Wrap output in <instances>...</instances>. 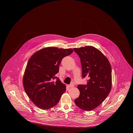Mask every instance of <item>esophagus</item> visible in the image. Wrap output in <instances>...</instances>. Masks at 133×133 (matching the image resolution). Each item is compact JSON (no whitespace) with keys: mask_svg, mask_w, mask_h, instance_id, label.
<instances>
[{"mask_svg":"<svg viewBox=\"0 0 133 133\" xmlns=\"http://www.w3.org/2000/svg\"><path fill=\"white\" fill-rule=\"evenodd\" d=\"M68 87H69V88H72V87H73L74 86V85L73 84H70V85H68Z\"/></svg>","mask_w":133,"mask_h":133,"instance_id":"obj_1","label":"esophagus"}]
</instances>
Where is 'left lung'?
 Instances as JSON below:
<instances>
[{
  "label": "left lung",
  "mask_w": 133,
  "mask_h": 133,
  "mask_svg": "<svg viewBox=\"0 0 133 133\" xmlns=\"http://www.w3.org/2000/svg\"><path fill=\"white\" fill-rule=\"evenodd\" d=\"M80 58L82 78L88 77L86 85H78L80 95L74 100L77 107L89 111L100 105L112 87L111 67L107 58L93 46L74 48Z\"/></svg>",
  "instance_id": "left-lung-1"
}]
</instances>
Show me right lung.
Segmentation results:
<instances>
[{"mask_svg":"<svg viewBox=\"0 0 133 133\" xmlns=\"http://www.w3.org/2000/svg\"><path fill=\"white\" fill-rule=\"evenodd\" d=\"M72 49L47 47L35 52L29 59L23 83L26 94L38 108L47 110L56 106L66 89L55 75L64 57Z\"/></svg>","mask_w":133,"mask_h":133,"instance_id":"obj_1","label":"right lung"}]
</instances>
